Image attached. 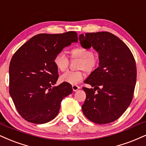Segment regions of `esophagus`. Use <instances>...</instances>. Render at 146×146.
Here are the masks:
<instances>
[{
	"mask_svg": "<svg viewBox=\"0 0 146 146\" xmlns=\"http://www.w3.org/2000/svg\"><path fill=\"white\" fill-rule=\"evenodd\" d=\"M72 88H73V91H77L80 88V87L79 86H77V85H73L72 86Z\"/></svg>",
	"mask_w": 146,
	"mask_h": 146,
	"instance_id": "1",
	"label": "esophagus"
}]
</instances>
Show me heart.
I'll return each mask as SVG.
<instances>
[{
	"mask_svg": "<svg viewBox=\"0 0 146 146\" xmlns=\"http://www.w3.org/2000/svg\"><path fill=\"white\" fill-rule=\"evenodd\" d=\"M71 56L75 58L80 59L79 62L78 68L84 69L87 73H92L98 66V59L93 55L91 49L85 47H79L73 48L71 51ZM68 58L63 52L56 54L54 59V63L56 68L60 71H64L68 66ZM84 78L82 71H68L62 74L60 80L63 82L71 84H78Z\"/></svg>",
	"mask_w": 146,
	"mask_h": 146,
	"instance_id": "b5f03b06",
	"label": "heart"
}]
</instances>
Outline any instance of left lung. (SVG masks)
Segmentation results:
<instances>
[{
  "label": "left lung",
  "instance_id": "left-lung-1",
  "mask_svg": "<svg viewBox=\"0 0 146 146\" xmlns=\"http://www.w3.org/2000/svg\"><path fill=\"white\" fill-rule=\"evenodd\" d=\"M82 47L99 52V66L84 81L86 98L82 111L89 120L104 124L118 119L132 101L137 79L136 63L123 41L109 32L86 33L79 36Z\"/></svg>",
  "mask_w": 146,
  "mask_h": 146
}]
</instances>
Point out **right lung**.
I'll return each instance as SVG.
<instances>
[{
  "instance_id": "obj_1",
  "label": "right lung",
  "mask_w": 146,
  "mask_h": 146,
  "mask_svg": "<svg viewBox=\"0 0 146 146\" xmlns=\"http://www.w3.org/2000/svg\"><path fill=\"white\" fill-rule=\"evenodd\" d=\"M73 42H78L74 31L38 34L13 54L9 64V94L24 120L34 124L52 120L62 99L73 92L68 83L55 86L59 75L54 63L56 54Z\"/></svg>"
}]
</instances>
